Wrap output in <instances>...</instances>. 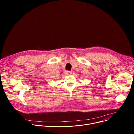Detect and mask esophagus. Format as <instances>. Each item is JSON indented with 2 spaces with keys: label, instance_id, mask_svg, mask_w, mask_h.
I'll list each match as a JSON object with an SVG mask.
<instances>
[{
  "label": "esophagus",
  "instance_id": "obj_1",
  "mask_svg": "<svg viewBox=\"0 0 134 134\" xmlns=\"http://www.w3.org/2000/svg\"><path fill=\"white\" fill-rule=\"evenodd\" d=\"M65 72V74H66V75H70L71 74V72L69 71H66Z\"/></svg>",
  "mask_w": 134,
  "mask_h": 134
}]
</instances>
